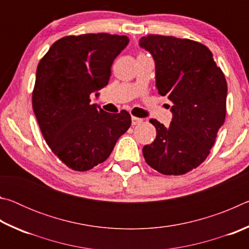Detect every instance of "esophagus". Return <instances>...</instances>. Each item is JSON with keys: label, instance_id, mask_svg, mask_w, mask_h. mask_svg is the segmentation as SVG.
<instances>
[{"label": "esophagus", "instance_id": "esophagus-1", "mask_svg": "<svg viewBox=\"0 0 249 249\" xmlns=\"http://www.w3.org/2000/svg\"><path fill=\"white\" fill-rule=\"evenodd\" d=\"M141 123H142V119H138V117L132 116V125H140Z\"/></svg>", "mask_w": 249, "mask_h": 249}]
</instances>
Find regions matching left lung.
Instances as JSON below:
<instances>
[{"label": "left lung", "mask_w": 249, "mask_h": 249, "mask_svg": "<svg viewBox=\"0 0 249 249\" xmlns=\"http://www.w3.org/2000/svg\"><path fill=\"white\" fill-rule=\"evenodd\" d=\"M141 47L153 54L156 87L171 101L168 127L151 119L157 136L142 148L146 162L167 176L199 167L210 154L225 121L227 83L211 50L197 41L148 35Z\"/></svg>", "instance_id": "obj_1"}]
</instances>
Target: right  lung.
<instances>
[{
    "label": "right lung",
    "instance_id": "add662e5",
    "mask_svg": "<svg viewBox=\"0 0 249 249\" xmlns=\"http://www.w3.org/2000/svg\"><path fill=\"white\" fill-rule=\"evenodd\" d=\"M128 41L107 33L66 36L40 59L33 109L49 148L70 169L87 171L105 161L132 124L127 111L112 114L90 99L108 83Z\"/></svg>",
    "mask_w": 249,
    "mask_h": 249
}]
</instances>
